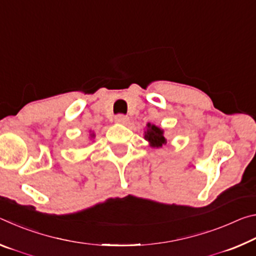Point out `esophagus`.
<instances>
[{
  "label": "esophagus",
  "instance_id": "34e87169",
  "mask_svg": "<svg viewBox=\"0 0 256 256\" xmlns=\"http://www.w3.org/2000/svg\"><path fill=\"white\" fill-rule=\"evenodd\" d=\"M115 122L116 123H118V124H128V116H125V115H116L115 116Z\"/></svg>",
  "mask_w": 256,
  "mask_h": 256
}]
</instances>
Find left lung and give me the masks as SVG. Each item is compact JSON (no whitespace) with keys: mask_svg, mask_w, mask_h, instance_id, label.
I'll list each match as a JSON object with an SVG mask.
<instances>
[{"mask_svg":"<svg viewBox=\"0 0 256 256\" xmlns=\"http://www.w3.org/2000/svg\"><path fill=\"white\" fill-rule=\"evenodd\" d=\"M144 136V140L149 144V146L154 149L162 148L164 144H167V138H164V130L154 124L148 123L146 125Z\"/></svg>","mask_w":256,"mask_h":256,"instance_id":"1","label":"left lung"}]
</instances>
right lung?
I'll list each match as a JSON object with an SVG mask.
<instances>
[{"instance_id": "right-lung-1", "label": "right lung", "mask_w": 256, "mask_h": 256, "mask_svg": "<svg viewBox=\"0 0 256 256\" xmlns=\"http://www.w3.org/2000/svg\"><path fill=\"white\" fill-rule=\"evenodd\" d=\"M89 136H90V140H94V136H96V134H94V132L92 131V130H90V131H89Z\"/></svg>"}]
</instances>
